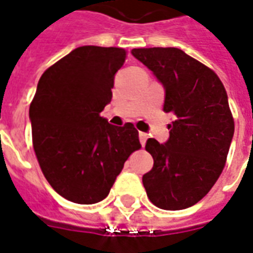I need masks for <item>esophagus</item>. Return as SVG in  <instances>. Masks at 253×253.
<instances>
[{"label":"esophagus","instance_id":"esophagus-1","mask_svg":"<svg viewBox=\"0 0 253 253\" xmlns=\"http://www.w3.org/2000/svg\"><path fill=\"white\" fill-rule=\"evenodd\" d=\"M146 141H147V134H145V132H139V142H141V145L145 146Z\"/></svg>","mask_w":253,"mask_h":253}]
</instances>
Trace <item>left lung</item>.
<instances>
[{
  "instance_id": "obj_1",
  "label": "left lung",
  "mask_w": 253,
  "mask_h": 253,
  "mask_svg": "<svg viewBox=\"0 0 253 253\" xmlns=\"http://www.w3.org/2000/svg\"><path fill=\"white\" fill-rule=\"evenodd\" d=\"M131 53L164 85V111L174 114L169 139L146 142L154 160L142 177L147 197L165 211L193 207L220 177L235 132L225 88L212 69L178 48Z\"/></svg>"
}]
</instances>
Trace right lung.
I'll list each match as a JSON object with an SVG mask.
<instances>
[{
    "mask_svg": "<svg viewBox=\"0 0 253 253\" xmlns=\"http://www.w3.org/2000/svg\"><path fill=\"white\" fill-rule=\"evenodd\" d=\"M125 60L123 48L79 46L39 80L29 107L33 149L46 181L68 201L104 200L141 147L132 123L114 126L100 117Z\"/></svg>",
    "mask_w": 253,
    "mask_h": 253,
    "instance_id": "right-lung-1",
    "label": "right lung"
}]
</instances>
